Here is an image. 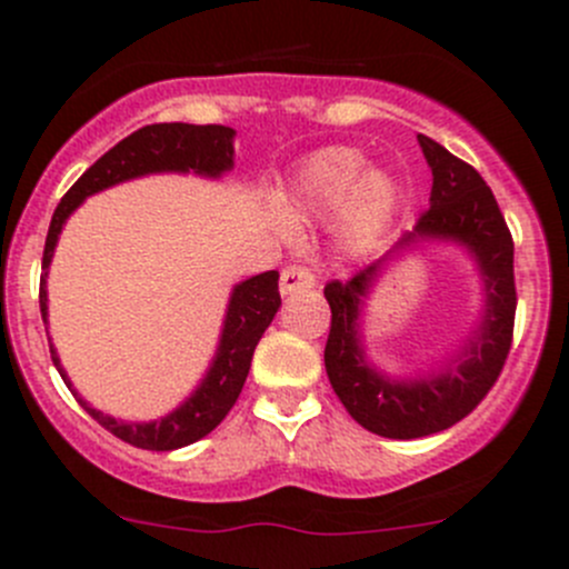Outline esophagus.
<instances>
[{
	"instance_id": "esophagus-1",
	"label": "esophagus",
	"mask_w": 569,
	"mask_h": 569,
	"mask_svg": "<svg viewBox=\"0 0 569 569\" xmlns=\"http://www.w3.org/2000/svg\"><path fill=\"white\" fill-rule=\"evenodd\" d=\"M313 286H317V274L308 267H302V263H291V267H286L283 274H280V291H283V295L313 289Z\"/></svg>"
}]
</instances>
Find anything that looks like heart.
Masks as SVG:
<instances>
[{
    "mask_svg": "<svg viewBox=\"0 0 569 569\" xmlns=\"http://www.w3.org/2000/svg\"><path fill=\"white\" fill-rule=\"evenodd\" d=\"M399 192L386 173L369 170L358 148L332 146L311 153L291 181V214L297 220L332 217L343 244L369 248L391 222Z\"/></svg>",
    "mask_w": 569,
    "mask_h": 569,
    "instance_id": "obj_1",
    "label": "heart"
}]
</instances>
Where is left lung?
Masks as SVG:
<instances>
[{
	"mask_svg": "<svg viewBox=\"0 0 569 569\" xmlns=\"http://www.w3.org/2000/svg\"><path fill=\"white\" fill-rule=\"evenodd\" d=\"M432 168L429 209L421 211L416 231L407 233L396 248L418 239H455L479 261L487 283V313L476 341H470L468 360L451 371L429 375L427 380L391 382L371 371L360 352L358 306L382 261L360 269L347 280H330L325 297L330 302V336L325 343V369L330 386L349 416L369 432L393 440L427 438L455 427L481 405L501 377L512 349L515 308V242L498 200L485 178L468 162L446 151L440 142L418 137Z\"/></svg>",
	"mask_w": 569,
	"mask_h": 569,
	"instance_id": "left-lung-1",
	"label": "left lung"
}]
</instances>
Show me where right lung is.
Returning <instances> with one entry per match:
<instances>
[{"label":"right lung","mask_w":569,"mask_h":569,"mask_svg":"<svg viewBox=\"0 0 569 569\" xmlns=\"http://www.w3.org/2000/svg\"><path fill=\"white\" fill-rule=\"evenodd\" d=\"M233 129L217 123L194 126V123H151L137 129L118 146L109 148L104 157L96 164H90L82 176L77 178L71 189L62 194L57 203L54 214H51L49 233H46L43 248V274H40V317L46 321V267H49L51 256H54L57 237L62 231V222L68 220L73 209L82 203L88 194L99 192V189L112 187V183L126 181V178L159 173V170H194L203 176H220L233 164ZM280 274L274 269L256 274V278L244 280L233 289L231 306H228L226 330H222L220 352H217L214 366H211L209 377L203 386L189 396L176 412L168 418L153 423H123L104 412L93 410L88 401H82L77 391H71L79 399V405L107 429L114 438L123 443L137 446V449L148 451H173L181 446L194 443V440L206 438L222 418L231 412L237 405L239 393H242L244 380H248L250 360L256 352L258 338L269 327L274 313L280 308V291H278ZM51 349V343H49ZM51 360H54L57 371H60L62 382L71 388L66 371H62L60 360H57L54 349H51Z\"/></svg>","instance_id":"obj_1"}]
</instances>
